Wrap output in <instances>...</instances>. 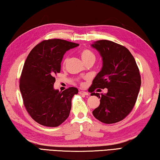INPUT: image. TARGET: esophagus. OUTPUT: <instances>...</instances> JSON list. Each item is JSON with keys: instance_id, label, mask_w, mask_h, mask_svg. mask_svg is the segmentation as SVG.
<instances>
[{"instance_id": "1", "label": "esophagus", "mask_w": 160, "mask_h": 160, "mask_svg": "<svg viewBox=\"0 0 160 160\" xmlns=\"http://www.w3.org/2000/svg\"><path fill=\"white\" fill-rule=\"evenodd\" d=\"M79 93L80 95H84V96H88L89 95V93L87 92H84V91H80Z\"/></svg>"}]
</instances>
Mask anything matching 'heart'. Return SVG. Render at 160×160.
<instances>
[{"label":"heart","instance_id":"1","mask_svg":"<svg viewBox=\"0 0 160 160\" xmlns=\"http://www.w3.org/2000/svg\"><path fill=\"white\" fill-rule=\"evenodd\" d=\"M80 57L82 58V61L84 62L89 59H95V55L89 49H83L82 51L80 52ZM67 62V59H65L64 63Z\"/></svg>","mask_w":160,"mask_h":160}]
</instances>
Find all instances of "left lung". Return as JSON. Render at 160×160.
Here are the masks:
<instances>
[{"label": "left lung", "mask_w": 160, "mask_h": 160, "mask_svg": "<svg viewBox=\"0 0 160 160\" xmlns=\"http://www.w3.org/2000/svg\"><path fill=\"white\" fill-rule=\"evenodd\" d=\"M91 46L102 58V67L90 87L108 89V93L99 97L100 105L93 115L104 123H114L123 120L132 111L141 87V76L134 57L126 47L112 41L98 40Z\"/></svg>", "instance_id": "1"}]
</instances>
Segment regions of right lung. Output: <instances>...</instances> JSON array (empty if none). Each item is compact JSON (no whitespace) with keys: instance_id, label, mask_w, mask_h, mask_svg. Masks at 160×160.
<instances>
[{"instance_id":"right-lung-1","label":"right lung","mask_w":160,"mask_h":160,"mask_svg":"<svg viewBox=\"0 0 160 160\" xmlns=\"http://www.w3.org/2000/svg\"><path fill=\"white\" fill-rule=\"evenodd\" d=\"M79 44L66 40L43 41L26 58L20 78V91L26 110L37 123L57 127L68 117L76 87L63 92L55 89V75L60 72L65 52Z\"/></svg>"}]
</instances>
